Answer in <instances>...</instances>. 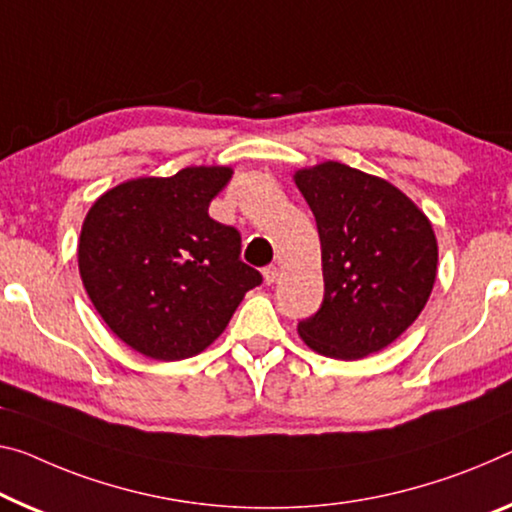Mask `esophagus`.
Instances as JSON below:
<instances>
[{
  "label": "esophagus",
  "mask_w": 512,
  "mask_h": 512,
  "mask_svg": "<svg viewBox=\"0 0 512 512\" xmlns=\"http://www.w3.org/2000/svg\"><path fill=\"white\" fill-rule=\"evenodd\" d=\"M263 279H265L267 286H272V283H277V279H279V267H277V265H267L265 270H263Z\"/></svg>",
  "instance_id": "1"
}]
</instances>
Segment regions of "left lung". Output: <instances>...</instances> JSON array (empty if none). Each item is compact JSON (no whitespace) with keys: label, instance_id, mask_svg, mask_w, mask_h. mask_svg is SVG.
Masks as SVG:
<instances>
[{"label":"left lung","instance_id":"1","mask_svg":"<svg viewBox=\"0 0 512 512\" xmlns=\"http://www.w3.org/2000/svg\"><path fill=\"white\" fill-rule=\"evenodd\" d=\"M316 217L325 300L297 334L318 355L364 359L405 332L437 279V238L410 196L380 176L327 160L295 171Z\"/></svg>","mask_w":512,"mask_h":512}]
</instances>
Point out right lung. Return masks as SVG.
<instances>
[{
    "instance_id": "right-lung-1",
    "label": "right lung",
    "mask_w": 512,
    "mask_h": 512,
    "mask_svg": "<svg viewBox=\"0 0 512 512\" xmlns=\"http://www.w3.org/2000/svg\"><path fill=\"white\" fill-rule=\"evenodd\" d=\"M231 176V167H185L132 178L86 212L77 242L86 295L139 355H199L263 281L240 261V233L208 215Z\"/></svg>"
}]
</instances>
